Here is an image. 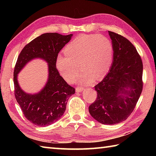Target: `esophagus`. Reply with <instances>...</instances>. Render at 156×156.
Returning <instances> with one entry per match:
<instances>
[{
  "mask_svg": "<svg viewBox=\"0 0 156 156\" xmlns=\"http://www.w3.org/2000/svg\"><path fill=\"white\" fill-rule=\"evenodd\" d=\"M84 90L83 87H77L76 89V91L77 92H83Z\"/></svg>",
  "mask_w": 156,
  "mask_h": 156,
  "instance_id": "1",
  "label": "esophagus"
}]
</instances>
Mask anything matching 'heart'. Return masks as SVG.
Returning a JSON list of instances; mask_svg holds the SVG:
<instances>
[{"label":"heart","mask_w":156,"mask_h":156,"mask_svg":"<svg viewBox=\"0 0 156 156\" xmlns=\"http://www.w3.org/2000/svg\"><path fill=\"white\" fill-rule=\"evenodd\" d=\"M65 55L58 54L56 67L66 81L89 84L103 79L109 72L113 57V46L109 38L102 35H84L75 38L65 47ZM81 68H80V67Z\"/></svg>","instance_id":"heart-1"}]
</instances>
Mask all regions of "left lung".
<instances>
[{"label": "left lung", "instance_id": "8db88e82", "mask_svg": "<svg viewBox=\"0 0 156 156\" xmlns=\"http://www.w3.org/2000/svg\"><path fill=\"white\" fill-rule=\"evenodd\" d=\"M113 46L109 73L94 87L97 98L89 112L103 125L125 120L135 109L142 91L143 65L136 47L125 37L108 31Z\"/></svg>", "mask_w": 156, "mask_h": 156}]
</instances>
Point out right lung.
Segmentation results:
<instances>
[{
    "mask_svg": "<svg viewBox=\"0 0 156 156\" xmlns=\"http://www.w3.org/2000/svg\"><path fill=\"white\" fill-rule=\"evenodd\" d=\"M72 36V34H43L26 44L18 57L14 72L15 98L25 117L34 125L46 126L56 122L65 112L69 97L75 94V89L60 76L56 67L58 53ZM34 58L43 59L48 63V80L40 92L30 94L21 89L17 76L25 65Z\"/></svg>",
    "mask_w": 156,
    "mask_h": 156,
    "instance_id": "add662e5",
    "label": "right lung"
}]
</instances>
